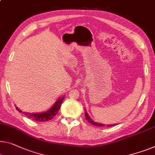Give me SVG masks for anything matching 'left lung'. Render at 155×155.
I'll list each match as a JSON object with an SVG mask.
<instances>
[{
  "instance_id": "1",
  "label": "left lung",
  "mask_w": 155,
  "mask_h": 155,
  "mask_svg": "<svg viewBox=\"0 0 155 155\" xmlns=\"http://www.w3.org/2000/svg\"><path fill=\"white\" fill-rule=\"evenodd\" d=\"M85 118H86V120H87L89 123H91V125L97 126V127H104V126H105V125H104V124H102V123L95 122V121L91 120V118L89 117V115H88V114L86 112V111H85ZM116 125H117V124H116ZM114 125H116V124H114V125H107V126H108V127H112V126H114Z\"/></svg>"
}]
</instances>
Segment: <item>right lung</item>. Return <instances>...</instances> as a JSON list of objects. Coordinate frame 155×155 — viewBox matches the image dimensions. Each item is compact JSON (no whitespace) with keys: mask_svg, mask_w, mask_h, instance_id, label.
<instances>
[{"mask_svg":"<svg viewBox=\"0 0 155 155\" xmlns=\"http://www.w3.org/2000/svg\"><path fill=\"white\" fill-rule=\"evenodd\" d=\"M64 96L59 97V98L55 102L51 108H50L48 110L45 111V112L42 113H28V112H23V114L28 117L29 118L32 119V120L39 121V122H44V121H48L51 120L58 113V111L60 109L61 104H62L64 101ZM16 109L19 111V112H22V111L20 110L17 107H16Z\"/></svg>","mask_w":155,"mask_h":155,"instance_id":"obj_1","label":"right lung"}]
</instances>
